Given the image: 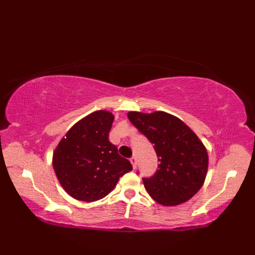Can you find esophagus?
I'll return each mask as SVG.
<instances>
[{
    "label": "esophagus",
    "mask_w": 255,
    "mask_h": 255,
    "mask_svg": "<svg viewBox=\"0 0 255 255\" xmlns=\"http://www.w3.org/2000/svg\"><path fill=\"white\" fill-rule=\"evenodd\" d=\"M130 162H131V164L133 166V169H136V166H137V158H136V156H131Z\"/></svg>",
    "instance_id": "1"
}]
</instances>
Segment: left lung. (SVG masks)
<instances>
[{"mask_svg": "<svg viewBox=\"0 0 255 255\" xmlns=\"http://www.w3.org/2000/svg\"><path fill=\"white\" fill-rule=\"evenodd\" d=\"M129 121L142 132L158 155V170L142 178L155 202L175 206L187 202L205 182L208 154L195 132L180 118L165 112H129Z\"/></svg>", "mask_w": 255, "mask_h": 255, "instance_id": "8db88e82", "label": "left lung"}]
</instances>
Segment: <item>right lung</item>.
Wrapping results in <instances>:
<instances>
[{
	"label": "right lung",
	"mask_w": 255,
	"mask_h": 255,
	"mask_svg": "<svg viewBox=\"0 0 255 255\" xmlns=\"http://www.w3.org/2000/svg\"><path fill=\"white\" fill-rule=\"evenodd\" d=\"M114 115L90 114L73 125L53 152L52 165L63 189L82 202H95L110 194L119 177L132 170L127 159L108 140Z\"/></svg>",
	"instance_id": "right-lung-1"
}]
</instances>
